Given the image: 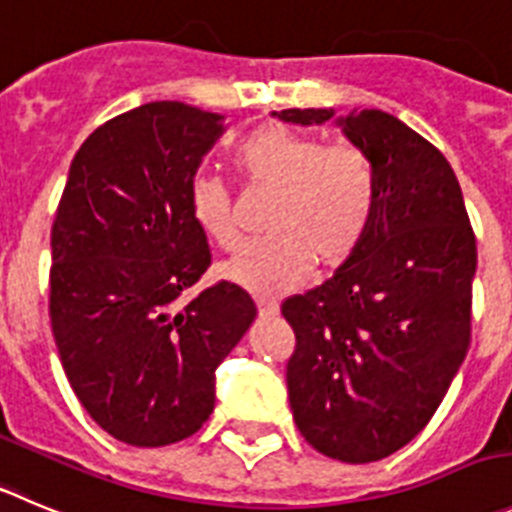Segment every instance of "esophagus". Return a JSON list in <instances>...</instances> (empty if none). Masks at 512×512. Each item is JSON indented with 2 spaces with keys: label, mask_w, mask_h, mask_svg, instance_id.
<instances>
[{
  "label": "esophagus",
  "mask_w": 512,
  "mask_h": 512,
  "mask_svg": "<svg viewBox=\"0 0 512 512\" xmlns=\"http://www.w3.org/2000/svg\"><path fill=\"white\" fill-rule=\"evenodd\" d=\"M257 313H260L262 318H272V315L280 313V303H278V300L260 298V300H257Z\"/></svg>",
  "instance_id": "1"
}]
</instances>
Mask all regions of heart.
<instances>
[{
    "instance_id": "obj_1",
    "label": "heart",
    "mask_w": 512,
    "mask_h": 512,
    "mask_svg": "<svg viewBox=\"0 0 512 512\" xmlns=\"http://www.w3.org/2000/svg\"><path fill=\"white\" fill-rule=\"evenodd\" d=\"M245 186L275 194L272 240L252 245L224 265V278L262 298L298 288L313 270H338L364 242L376 207L369 159L346 143L323 146L283 126L252 133L234 154ZM194 224L222 250H237L240 224L229 191L212 176L189 186Z\"/></svg>"
}]
</instances>
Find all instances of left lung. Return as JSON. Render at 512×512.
<instances>
[{"mask_svg":"<svg viewBox=\"0 0 512 512\" xmlns=\"http://www.w3.org/2000/svg\"><path fill=\"white\" fill-rule=\"evenodd\" d=\"M275 116L333 118L374 169L356 255L280 310L295 331L285 376L305 442L351 465L384 460L427 427L470 348L477 247L460 181L427 138L376 108Z\"/></svg>","mask_w":512,"mask_h":512,"instance_id":"1","label":"left lung"}]
</instances>
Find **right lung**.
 <instances>
[{"label": "right lung", "mask_w": 512, "mask_h": 512, "mask_svg": "<svg viewBox=\"0 0 512 512\" xmlns=\"http://www.w3.org/2000/svg\"><path fill=\"white\" fill-rule=\"evenodd\" d=\"M219 113L156 100L95 128L52 222L50 323L85 412L133 447L191 437L214 371L255 321L240 285L184 293L212 265L189 186L224 133Z\"/></svg>", "instance_id": "obj_1"}]
</instances>
